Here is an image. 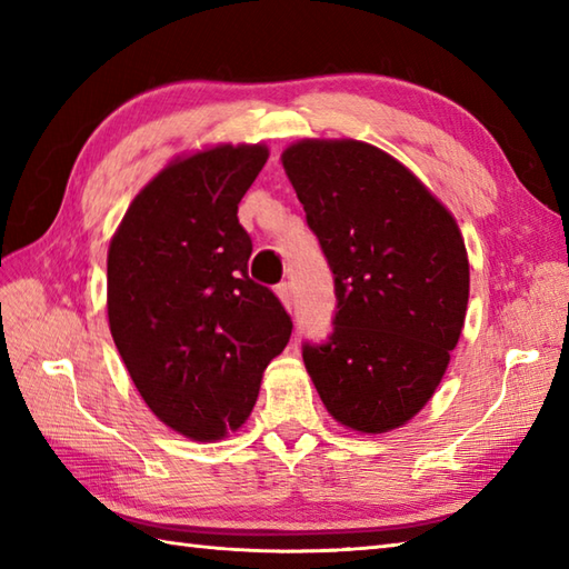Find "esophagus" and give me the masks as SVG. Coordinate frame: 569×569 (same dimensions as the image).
Wrapping results in <instances>:
<instances>
[{
  "mask_svg": "<svg viewBox=\"0 0 569 569\" xmlns=\"http://www.w3.org/2000/svg\"><path fill=\"white\" fill-rule=\"evenodd\" d=\"M276 296L281 298V303L286 306V310H293L296 298H293V286L291 283H278L276 286Z\"/></svg>",
  "mask_w": 569,
  "mask_h": 569,
  "instance_id": "esophagus-1",
  "label": "esophagus"
}]
</instances>
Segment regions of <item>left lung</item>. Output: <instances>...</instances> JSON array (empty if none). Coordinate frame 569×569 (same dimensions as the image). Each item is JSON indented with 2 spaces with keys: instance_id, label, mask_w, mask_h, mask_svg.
<instances>
[{
  "instance_id": "left-lung-1",
  "label": "left lung",
  "mask_w": 569,
  "mask_h": 569,
  "mask_svg": "<svg viewBox=\"0 0 569 569\" xmlns=\"http://www.w3.org/2000/svg\"><path fill=\"white\" fill-rule=\"evenodd\" d=\"M335 276L332 335L303 345L325 408L359 432L403 426L430 401L467 316L465 239L393 156L303 139L281 156Z\"/></svg>"
}]
</instances>
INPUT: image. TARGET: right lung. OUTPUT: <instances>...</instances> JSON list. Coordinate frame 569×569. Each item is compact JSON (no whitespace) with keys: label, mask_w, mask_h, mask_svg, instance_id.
I'll return each mask as SVG.
<instances>
[{"label":"right lung","mask_w":569,"mask_h":569,"mask_svg":"<svg viewBox=\"0 0 569 569\" xmlns=\"http://www.w3.org/2000/svg\"><path fill=\"white\" fill-rule=\"evenodd\" d=\"M266 159L261 143H222L168 163L107 253V316L129 377L156 418L198 442L241 428L293 330L249 278L237 217Z\"/></svg>","instance_id":"add662e5"}]
</instances>
